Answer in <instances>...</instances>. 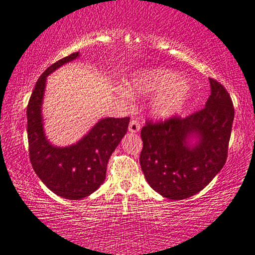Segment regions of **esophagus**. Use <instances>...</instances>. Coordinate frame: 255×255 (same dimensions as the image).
Here are the masks:
<instances>
[{"label":"esophagus","mask_w":255,"mask_h":255,"mask_svg":"<svg viewBox=\"0 0 255 255\" xmlns=\"http://www.w3.org/2000/svg\"><path fill=\"white\" fill-rule=\"evenodd\" d=\"M140 123L138 120H131L130 121V124H128V130L132 133H135L140 130Z\"/></svg>","instance_id":"34e87169"}]
</instances>
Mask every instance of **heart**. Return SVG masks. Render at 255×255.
Returning <instances> with one entry per match:
<instances>
[{
    "mask_svg": "<svg viewBox=\"0 0 255 255\" xmlns=\"http://www.w3.org/2000/svg\"><path fill=\"white\" fill-rule=\"evenodd\" d=\"M135 92L149 95L156 93L152 100V108L160 116H172L185 107L191 93V85L188 78L177 76L168 69L156 68L144 70L132 84Z\"/></svg>",
    "mask_w": 255,
    "mask_h": 255,
    "instance_id": "b5f03b06",
    "label": "heart"
}]
</instances>
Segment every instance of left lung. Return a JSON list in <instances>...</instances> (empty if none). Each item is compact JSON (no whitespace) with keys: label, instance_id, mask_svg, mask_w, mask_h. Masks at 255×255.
<instances>
[{"label":"left lung","instance_id":"left-lung-1","mask_svg":"<svg viewBox=\"0 0 255 255\" xmlns=\"http://www.w3.org/2000/svg\"><path fill=\"white\" fill-rule=\"evenodd\" d=\"M211 96L204 108L186 117L147 120L141 128L140 165L152 189L168 199H185L212 181L225 165L235 116L226 88L210 78ZM190 134L200 142L186 144Z\"/></svg>","mask_w":255,"mask_h":255}]
</instances>
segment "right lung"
Masks as SVG:
<instances>
[{"label": "right lung", "instance_id": "right-lung-1", "mask_svg": "<svg viewBox=\"0 0 255 255\" xmlns=\"http://www.w3.org/2000/svg\"><path fill=\"white\" fill-rule=\"evenodd\" d=\"M78 52L50 66L35 84L27 105V138L29 159L35 173L54 194L67 199L91 195L106 179L109 157L128 132L130 117L104 119L76 144L57 148L48 142L43 132L41 106L46 76Z\"/></svg>", "mask_w": 255, "mask_h": 255}]
</instances>
